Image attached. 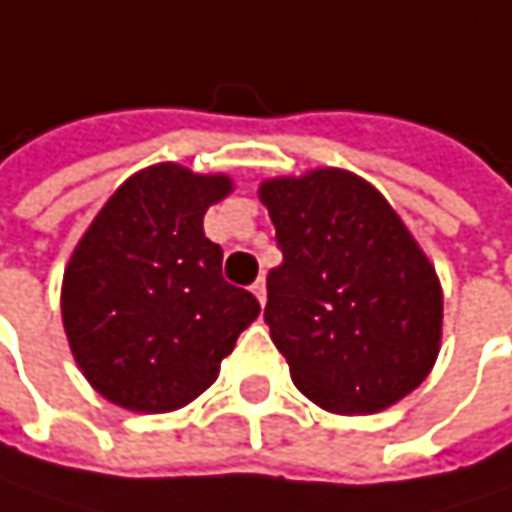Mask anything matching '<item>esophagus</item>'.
Returning <instances> with one entry per match:
<instances>
[{
    "label": "esophagus",
    "instance_id": "1",
    "mask_svg": "<svg viewBox=\"0 0 512 512\" xmlns=\"http://www.w3.org/2000/svg\"><path fill=\"white\" fill-rule=\"evenodd\" d=\"M252 292H255V298L260 301V307H263V304H266V281H263V278H260V281H255Z\"/></svg>",
    "mask_w": 512,
    "mask_h": 512
}]
</instances>
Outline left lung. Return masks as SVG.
<instances>
[{
	"mask_svg": "<svg viewBox=\"0 0 512 512\" xmlns=\"http://www.w3.org/2000/svg\"><path fill=\"white\" fill-rule=\"evenodd\" d=\"M281 266L263 318L295 388L333 414H376L435 368L443 289L391 202L362 176L316 167L263 179Z\"/></svg>",
	"mask_w": 512,
	"mask_h": 512,
	"instance_id": "obj_1",
	"label": "left lung"
}]
</instances>
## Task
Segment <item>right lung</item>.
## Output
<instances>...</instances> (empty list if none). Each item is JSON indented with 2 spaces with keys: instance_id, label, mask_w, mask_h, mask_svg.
I'll list each match as a JSON object with an SVG mask.
<instances>
[{
  "instance_id": "obj_1",
  "label": "right lung",
  "mask_w": 512,
  "mask_h": 512,
  "mask_svg": "<svg viewBox=\"0 0 512 512\" xmlns=\"http://www.w3.org/2000/svg\"><path fill=\"white\" fill-rule=\"evenodd\" d=\"M231 191L226 173L159 162L133 173L77 240L60 313L77 368L109 403L138 414L188 406L260 316L252 292L226 284L223 249L202 231Z\"/></svg>"
}]
</instances>
